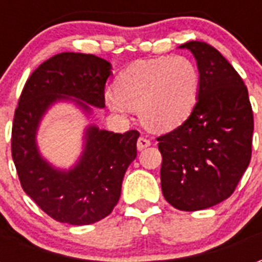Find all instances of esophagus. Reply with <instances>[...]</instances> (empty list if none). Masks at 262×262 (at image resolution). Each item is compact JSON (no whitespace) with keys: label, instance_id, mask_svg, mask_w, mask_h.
I'll return each instance as SVG.
<instances>
[{"label":"esophagus","instance_id":"34e87169","mask_svg":"<svg viewBox=\"0 0 262 262\" xmlns=\"http://www.w3.org/2000/svg\"><path fill=\"white\" fill-rule=\"evenodd\" d=\"M150 144H151V142H150V139H147V137L140 136L137 139V148H139V150H143V148L148 147Z\"/></svg>","mask_w":262,"mask_h":262}]
</instances>
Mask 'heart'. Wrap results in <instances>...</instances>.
Segmentation results:
<instances>
[{
	"mask_svg": "<svg viewBox=\"0 0 262 262\" xmlns=\"http://www.w3.org/2000/svg\"><path fill=\"white\" fill-rule=\"evenodd\" d=\"M201 86L199 70L185 56H161L135 61L115 81V91L105 94L108 106L126 115L139 109L153 130H171L191 115Z\"/></svg>",
	"mask_w": 262,
	"mask_h": 262,
	"instance_id": "obj_1",
	"label": "heart"
}]
</instances>
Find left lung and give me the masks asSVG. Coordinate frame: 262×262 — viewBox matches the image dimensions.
Wrapping results in <instances>:
<instances>
[{"mask_svg":"<svg viewBox=\"0 0 262 262\" xmlns=\"http://www.w3.org/2000/svg\"><path fill=\"white\" fill-rule=\"evenodd\" d=\"M181 48L195 56L201 86L188 119L157 137L160 177L165 201L195 212L234 192L251 160L254 116L247 86L219 50L198 40Z\"/></svg>","mask_w":262,"mask_h":262,"instance_id":"8db88e82","label":"left lung"}]
</instances>
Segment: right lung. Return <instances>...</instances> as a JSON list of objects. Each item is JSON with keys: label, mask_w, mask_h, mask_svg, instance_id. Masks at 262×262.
Here are the masks:
<instances>
[{"label": "right lung", "mask_w": 262, "mask_h": 262, "mask_svg": "<svg viewBox=\"0 0 262 262\" xmlns=\"http://www.w3.org/2000/svg\"><path fill=\"white\" fill-rule=\"evenodd\" d=\"M111 64L94 54H56L32 73L15 109L11 151L20 187L45 213L61 223L91 225L114 210L126 170L136 159L140 133L129 130L122 135L91 126L78 165L61 172L37 153V123L46 109L61 98H77L85 111H90L88 103L103 108Z\"/></svg>", "instance_id": "1"}]
</instances>
